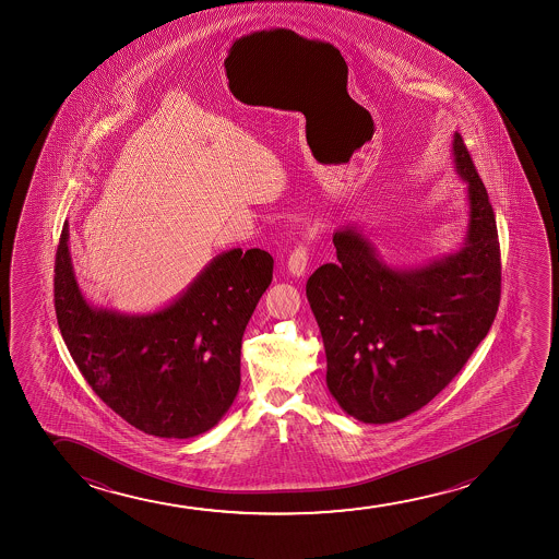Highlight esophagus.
I'll use <instances>...</instances> for the list:
<instances>
[{
    "label": "esophagus",
    "mask_w": 559,
    "mask_h": 559,
    "mask_svg": "<svg viewBox=\"0 0 559 559\" xmlns=\"http://www.w3.org/2000/svg\"><path fill=\"white\" fill-rule=\"evenodd\" d=\"M307 255H309V253H307L306 245H298L294 248V252H292L290 258H288V271H290L292 275H306L307 260H309Z\"/></svg>",
    "instance_id": "34e87169"
}]
</instances>
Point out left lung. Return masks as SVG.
Returning a JSON list of instances; mask_svg holds the SVG:
<instances>
[{"mask_svg":"<svg viewBox=\"0 0 559 559\" xmlns=\"http://www.w3.org/2000/svg\"><path fill=\"white\" fill-rule=\"evenodd\" d=\"M454 168L469 217L460 250L416 267L388 265L357 227L334 233L336 263L306 294L326 352V385L365 424H390L428 405L487 336L500 304V245L489 194L460 133Z\"/></svg>","mask_w":559,"mask_h":559,"instance_id":"8db88e82","label":"left lung"}]
</instances>
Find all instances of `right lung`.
Segmentation results:
<instances>
[{"label": "right lung", "instance_id": "1", "mask_svg": "<svg viewBox=\"0 0 559 559\" xmlns=\"http://www.w3.org/2000/svg\"><path fill=\"white\" fill-rule=\"evenodd\" d=\"M69 237L64 223L55 255V313L85 382L148 436L189 439L214 428L237 397L242 336L273 281L271 253H219L169 306L128 314L84 298Z\"/></svg>", "mask_w": 559, "mask_h": 559}]
</instances>
